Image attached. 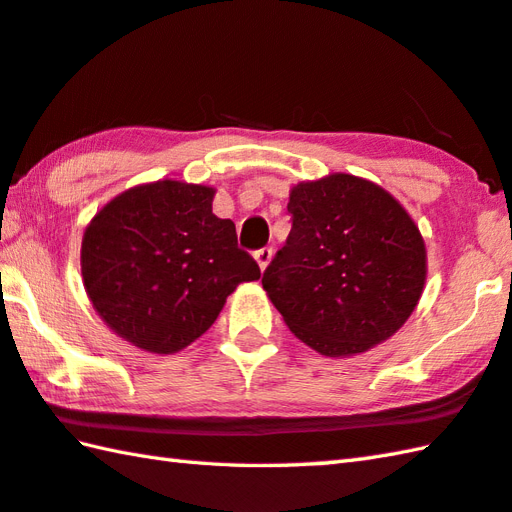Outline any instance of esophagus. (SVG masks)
<instances>
[{
  "label": "esophagus",
  "instance_id": "34e87169",
  "mask_svg": "<svg viewBox=\"0 0 512 512\" xmlns=\"http://www.w3.org/2000/svg\"><path fill=\"white\" fill-rule=\"evenodd\" d=\"M255 259H257V264H259V270H266V266L270 264V259H273V248L270 246H266V248H259V250H255Z\"/></svg>",
  "mask_w": 512,
  "mask_h": 512
}]
</instances>
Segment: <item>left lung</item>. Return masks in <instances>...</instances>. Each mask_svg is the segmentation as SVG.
<instances>
[{"instance_id": "8db88e82", "label": "left lung", "mask_w": 512, "mask_h": 512, "mask_svg": "<svg viewBox=\"0 0 512 512\" xmlns=\"http://www.w3.org/2000/svg\"><path fill=\"white\" fill-rule=\"evenodd\" d=\"M290 233L262 284L288 328L326 357L364 353L399 330L426 282V248L384 188L330 175L290 190Z\"/></svg>"}]
</instances>
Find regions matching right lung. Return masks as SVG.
<instances>
[{
  "mask_svg": "<svg viewBox=\"0 0 512 512\" xmlns=\"http://www.w3.org/2000/svg\"><path fill=\"white\" fill-rule=\"evenodd\" d=\"M213 188L164 179L130 188L95 215L82 242L86 293L104 322L148 353H177L213 326L259 266L235 224L213 215Z\"/></svg>",
  "mask_w": 512,
  "mask_h": 512,
  "instance_id": "1",
  "label": "right lung"
}]
</instances>
